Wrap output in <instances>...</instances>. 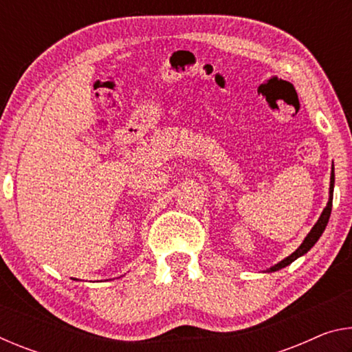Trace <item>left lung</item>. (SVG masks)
<instances>
[{"label":"left lung","mask_w":352,"mask_h":352,"mask_svg":"<svg viewBox=\"0 0 352 352\" xmlns=\"http://www.w3.org/2000/svg\"><path fill=\"white\" fill-rule=\"evenodd\" d=\"M333 180H336V178H333V168H332V172H331V188H329V201H327L326 208L323 210V212H321V216H320V219H318V222L314 225V228L311 230V233H309V234L306 236V239L302 241L301 245L298 247V248L295 250V252L292 253L290 256H287V258L283 259L281 262H278L276 265L270 267V270H269V272L281 270V269H284V267H287L289 264H292V262H294L295 259L300 258V256L306 254V253L309 252V250H311V248L315 245V242H317V241L320 239V236L323 234V231H324L326 225H327V222H329V217H331V210H332V194H333Z\"/></svg>","instance_id":"obj_1"}]
</instances>
